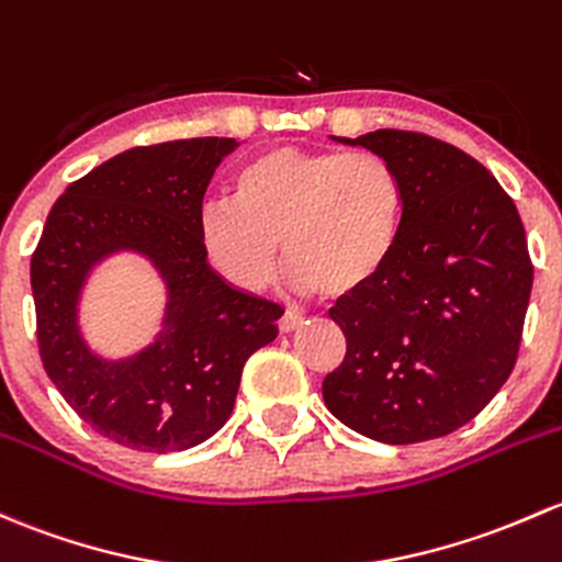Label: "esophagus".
Returning <instances> with one entry per match:
<instances>
[{
    "label": "esophagus",
    "mask_w": 562,
    "mask_h": 562,
    "mask_svg": "<svg viewBox=\"0 0 562 562\" xmlns=\"http://www.w3.org/2000/svg\"><path fill=\"white\" fill-rule=\"evenodd\" d=\"M301 326V317L293 315V312H285V315L277 321V328H280V334H293Z\"/></svg>",
    "instance_id": "esophagus-1"
}]
</instances>
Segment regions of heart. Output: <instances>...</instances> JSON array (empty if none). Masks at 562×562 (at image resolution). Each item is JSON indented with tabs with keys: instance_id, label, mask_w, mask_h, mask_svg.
<instances>
[{
	"instance_id": "b5f03b06",
	"label": "heart",
	"mask_w": 562,
	"mask_h": 562,
	"mask_svg": "<svg viewBox=\"0 0 562 562\" xmlns=\"http://www.w3.org/2000/svg\"><path fill=\"white\" fill-rule=\"evenodd\" d=\"M232 204L206 206L196 226L204 261L228 285L266 291L285 250L301 293L341 301L366 291L395 258L409 191L376 153L274 145L236 169Z\"/></svg>"
}]
</instances>
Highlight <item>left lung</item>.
<instances>
[{"instance_id": "8db88e82", "label": "left lung", "mask_w": 562, "mask_h": 562, "mask_svg": "<svg viewBox=\"0 0 562 562\" xmlns=\"http://www.w3.org/2000/svg\"><path fill=\"white\" fill-rule=\"evenodd\" d=\"M387 158L409 212L390 266L330 321L347 356L323 382L336 420L382 445H417L474 420L509 380L533 263L509 193L460 147L380 128L336 137Z\"/></svg>"}]
</instances>
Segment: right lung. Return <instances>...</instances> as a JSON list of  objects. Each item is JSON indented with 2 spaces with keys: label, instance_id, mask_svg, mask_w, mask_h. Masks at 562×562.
Returning a JSON list of instances; mask_svg holds the SVG:
<instances>
[{
  "label": "right lung",
  "instance_id": "1",
  "mask_svg": "<svg viewBox=\"0 0 562 562\" xmlns=\"http://www.w3.org/2000/svg\"><path fill=\"white\" fill-rule=\"evenodd\" d=\"M228 137L132 147L75 180L47 215L32 256L40 358L53 385L97 434L142 452L196 447L232 417L245 360L277 336L280 304L241 293L199 247L206 186ZM134 249L168 282L165 328L132 359H99L77 326L87 274Z\"/></svg>",
  "mask_w": 562,
  "mask_h": 562
}]
</instances>
